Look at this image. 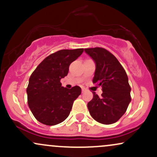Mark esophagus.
<instances>
[{
	"label": "esophagus",
	"mask_w": 157,
	"mask_h": 157,
	"mask_svg": "<svg viewBox=\"0 0 157 157\" xmlns=\"http://www.w3.org/2000/svg\"><path fill=\"white\" fill-rule=\"evenodd\" d=\"M86 91V89H84V88H82V93H84Z\"/></svg>",
	"instance_id": "esophagus-1"
}]
</instances>
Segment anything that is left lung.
I'll return each instance as SVG.
<instances>
[{
  "label": "left lung",
  "instance_id": "1",
  "mask_svg": "<svg viewBox=\"0 0 157 157\" xmlns=\"http://www.w3.org/2000/svg\"><path fill=\"white\" fill-rule=\"evenodd\" d=\"M85 52L95 63L93 82L102 88L101 97L93 92V99L88 103L90 114L100 123H114L125 113L131 100L125 71L117 59L105 48H85Z\"/></svg>",
  "mask_w": 157,
  "mask_h": 157
}]
</instances>
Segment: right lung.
Instances as JSON below:
<instances>
[{
    "mask_svg": "<svg viewBox=\"0 0 157 157\" xmlns=\"http://www.w3.org/2000/svg\"><path fill=\"white\" fill-rule=\"evenodd\" d=\"M83 52V48L63 49L48 55L32 74L26 89L29 107L35 117L46 125L63 122L73 102L81 94L79 86L68 89L60 80L68 75L70 64Z\"/></svg>",
    "mask_w": 157,
    "mask_h": 157,
    "instance_id": "1",
    "label": "right lung"
}]
</instances>
